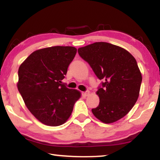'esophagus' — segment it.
I'll use <instances>...</instances> for the list:
<instances>
[{
    "instance_id": "esophagus-1",
    "label": "esophagus",
    "mask_w": 160,
    "mask_h": 160,
    "mask_svg": "<svg viewBox=\"0 0 160 160\" xmlns=\"http://www.w3.org/2000/svg\"><path fill=\"white\" fill-rule=\"evenodd\" d=\"M90 91H86V92H83L84 96H85V97H88V95H90Z\"/></svg>"
}]
</instances>
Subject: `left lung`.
Masks as SVG:
<instances>
[{
	"instance_id": "obj_1",
	"label": "left lung",
	"mask_w": 160,
	"mask_h": 160,
	"mask_svg": "<svg viewBox=\"0 0 160 160\" xmlns=\"http://www.w3.org/2000/svg\"><path fill=\"white\" fill-rule=\"evenodd\" d=\"M78 51L97 78L104 81L96 92L99 104L92 109L94 116L105 123L124 117L137 102L141 85L135 58L124 48L107 42L93 43Z\"/></svg>"
}]
</instances>
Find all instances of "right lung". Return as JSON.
<instances>
[{
	"mask_svg": "<svg viewBox=\"0 0 160 160\" xmlns=\"http://www.w3.org/2000/svg\"><path fill=\"white\" fill-rule=\"evenodd\" d=\"M76 52L73 47L41 48L19 68L18 91L29 112L43 124L58 126L66 123L80 98V92L61 84Z\"/></svg>",
	"mask_w": 160,
	"mask_h": 160,
	"instance_id": "add662e5",
	"label": "right lung"
}]
</instances>
